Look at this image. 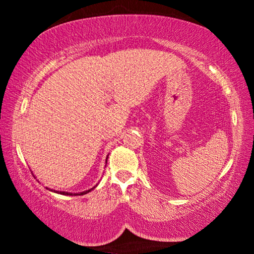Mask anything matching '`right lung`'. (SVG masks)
<instances>
[{
	"mask_svg": "<svg viewBox=\"0 0 254 254\" xmlns=\"http://www.w3.org/2000/svg\"><path fill=\"white\" fill-rule=\"evenodd\" d=\"M106 162H107V158H106ZM97 186V185H96ZM95 186V187H96ZM95 187H92V189H90V190H84V192H81V193H68V192H59V190H53V192H55V193H60V194H62V195H84V194H86V193H89V192H91V190L95 189ZM47 190H50V189H47Z\"/></svg>",
	"mask_w": 254,
	"mask_h": 254,
	"instance_id": "right-lung-1",
	"label": "right lung"
}]
</instances>
